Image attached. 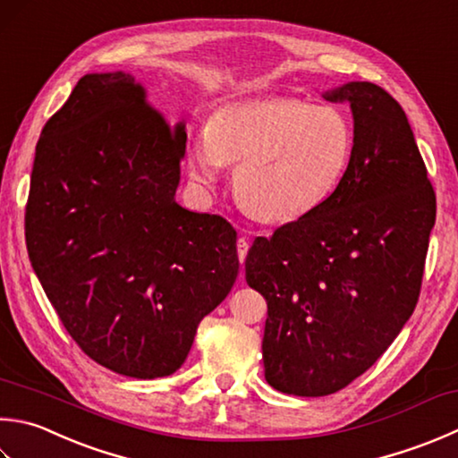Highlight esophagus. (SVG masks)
Returning a JSON list of instances; mask_svg holds the SVG:
<instances>
[{
    "label": "esophagus",
    "instance_id": "esophagus-1",
    "mask_svg": "<svg viewBox=\"0 0 458 458\" xmlns=\"http://www.w3.org/2000/svg\"><path fill=\"white\" fill-rule=\"evenodd\" d=\"M248 240L246 238H238L236 242V248H238V258H240V264H244L246 254H248Z\"/></svg>",
    "mask_w": 458,
    "mask_h": 458
}]
</instances>
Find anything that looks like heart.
Here are the masks:
<instances>
[{
    "mask_svg": "<svg viewBox=\"0 0 458 458\" xmlns=\"http://www.w3.org/2000/svg\"><path fill=\"white\" fill-rule=\"evenodd\" d=\"M353 152V129L334 105L303 98L234 103L188 142L194 182L212 186L236 163L234 194L250 216L288 224L310 216L337 191Z\"/></svg>",
    "mask_w": 458,
    "mask_h": 458,
    "instance_id": "1",
    "label": "heart"
}]
</instances>
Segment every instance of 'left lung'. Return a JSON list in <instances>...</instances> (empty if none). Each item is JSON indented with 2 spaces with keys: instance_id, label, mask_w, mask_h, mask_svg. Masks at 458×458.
Listing matches in <instances>:
<instances>
[{
  "instance_id": "obj_1",
  "label": "left lung",
  "mask_w": 458,
  "mask_h": 458,
  "mask_svg": "<svg viewBox=\"0 0 458 458\" xmlns=\"http://www.w3.org/2000/svg\"><path fill=\"white\" fill-rule=\"evenodd\" d=\"M353 114V152L337 191L310 216L254 240L246 282L267 301L266 381L298 397L347 387L413 313L437 199L405 111L352 81L326 93Z\"/></svg>"
}]
</instances>
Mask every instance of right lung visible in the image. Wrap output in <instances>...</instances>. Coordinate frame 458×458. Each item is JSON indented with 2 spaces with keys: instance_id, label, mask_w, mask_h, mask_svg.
<instances>
[{
  "instance_id": "right-lung-1",
  "label": "right lung",
  "mask_w": 458,
  "mask_h": 458,
  "mask_svg": "<svg viewBox=\"0 0 458 458\" xmlns=\"http://www.w3.org/2000/svg\"><path fill=\"white\" fill-rule=\"evenodd\" d=\"M184 150L123 71L81 77L35 147L31 266L75 344L127 377L173 375L238 276L230 222L174 199Z\"/></svg>"
}]
</instances>
